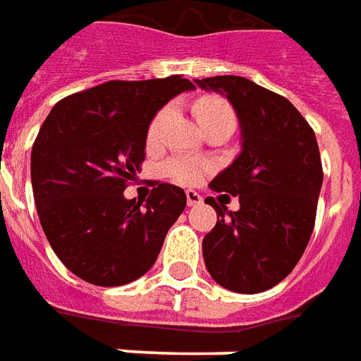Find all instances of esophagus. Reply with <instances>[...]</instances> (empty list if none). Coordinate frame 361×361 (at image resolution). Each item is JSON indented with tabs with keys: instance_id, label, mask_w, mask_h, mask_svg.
Masks as SVG:
<instances>
[{
	"instance_id": "34e87169",
	"label": "esophagus",
	"mask_w": 361,
	"mask_h": 361,
	"mask_svg": "<svg viewBox=\"0 0 361 361\" xmlns=\"http://www.w3.org/2000/svg\"><path fill=\"white\" fill-rule=\"evenodd\" d=\"M186 202H188V206H198L202 202V196L194 190H186Z\"/></svg>"
}]
</instances>
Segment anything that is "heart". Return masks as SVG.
I'll return each mask as SVG.
<instances>
[{
	"label": "heart",
	"mask_w": 361,
	"mask_h": 361,
	"mask_svg": "<svg viewBox=\"0 0 361 361\" xmlns=\"http://www.w3.org/2000/svg\"><path fill=\"white\" fill-rule=\"evenodd\" d=\"M194 112L198 116V122L204 124L208 120L214 118H224V116H233L231 114V109L229 104L224 103L221 99H216V97H204L198 103L194 104ZM169 109H163L155 114V118L152 120V124L147 128V140L149 142H155L157 135H159V130L163 126V122L167 118ZM167 173L175 180H180V183H186V185H192V183H198L202 178V173H204V165L194 159H186V157H180V159H173L167 165Z\"/></svg>",
	"instance_id": "1"
}]
</instances>
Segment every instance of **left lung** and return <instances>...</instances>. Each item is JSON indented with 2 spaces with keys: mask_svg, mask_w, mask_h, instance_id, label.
<instances>
[{
  "mask_svg": "<svg viewBox=\"0 0 361 361\" xmlns=\"http://www.w3.org/2000/svg\"><path fill=\"white\" fill-rule=\"evenodd\" d=\"M226 97L241 128V153L209 183L239 196L229 212L209 196L217 224L202 241L209 276L237 293L280 283L299 262L315 226L323 165L315 132L293 104L239 75L194 79Z\"/></svg>",
  "mask_w": 361,
  "mask_h": 361,
  "instance_id": "8db88e82",
  "label": "left lung"
}]
</instances>
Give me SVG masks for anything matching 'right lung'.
Instances as JSON below:
<instances>
[{
    "mask_svg": "<svg viewBox=\"0 0 361 361\" xmlns=\"http://www.w3.org/2000/svg\"><path fill=\"white\" fill-rule=\"evenodd\" d=\"M192 89L180 75L109 81L66 97L46 116L30 155L35 204L56 257L81 280L114 288L155 264L185 190L161 183L144 204L124 188L145 159L155 114Z\"/></svg>",
    "mask_w": 361,
    "mask_h": 361,
    "instance_id": "add662e5",
    "label": "right lung"
}]
</instances>
